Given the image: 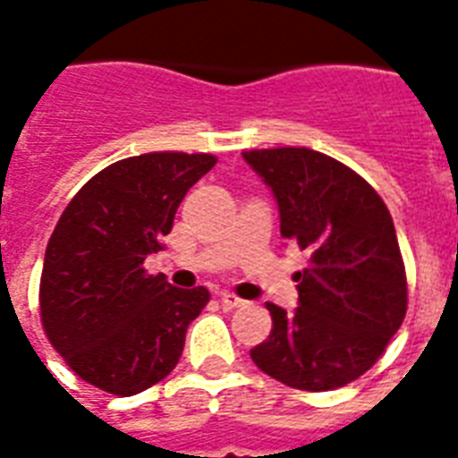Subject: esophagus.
Returning a JSON list of instances; mask_svg holds the SVG:
<instances>
[{"instance_id":"esophagus-1","label":"esophagus","mask_w":458,"mask_h":458,"mask_svg":"<svg viewBox=\"0 0 458 458\" xmlns=\"http://www.w3.org/2000/svg\"><path fill=\"white\" fill-rule=\"evenodd\" d=\"M218 300H221V304L225 306V309H240V306L247 304V301L240 300V297L233 293H221V297H218Z\"/></svg>"}]
</instances>
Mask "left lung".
I'll return each instance as SVG.
<instances>
[{
  "mask_svg": "<svg viewBox=\"0 0 458 458\" xmlns=\"http://www.w3.org/2000/svg\"><path fill=\"white\" fill-rule=\"evenodd\" d=\"M278 201L280 235L309 251L294 311L266 301L273 330L251 349L266 376L327 392L363 376L406 316V273L385 201L340 161L306 147L242 152Z\"/></svg>",
  "mask_w": 458,
  "mask_h": 458,
  "instance_id": "left-lung-1",
  "label": "left lung"
}]
</instances>
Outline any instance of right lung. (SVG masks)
Returning a JSON list of instances; mask_svg holds the SVG:
<instances>
[{
    "label": "right lung",
    "instance_id": "right-lung-1",
    "mask_svg": "<svg viewBox=\"0 0 458 458\" xmlns=\"http://www.w3.org/2000/svg\"><path fill=\"white\" fill-rule=\"evenodd\" d=\"M211 154L152 152L106 165L61 214L45 251L39 313L52 347L85 383L131 397L164 380L185 347L207 287L147 276L145 259Z\"/></svg>",
    "mask_w": 458,
    "mask_h": 458
}]
</instances>
